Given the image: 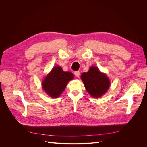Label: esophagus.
<instances>
[{
    "label": "esophagus",
    "instance_id": "1",
    "mask_svg": "<svg viewBox=\"0 0 147 147\" xmlns=\"http://www.w3.org/2000/svg\"><path fill=\"white\" fill-rule=\"evenodd\" d=\"M74 75L76 76V77H79L80 76V72L79 71H75L74 72Z\"/></svg>",
    "mask_w": 147,
    "mask_h": 147
}]
</instances>
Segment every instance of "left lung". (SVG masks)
I'll use <instances>...</instances> for the list:
<instances>
[{"instance_id":"1","label":"left lung","mask_w":147,"mask_h":147,"mask_svg":"<svg viewBox=\"0 0 147 147\" xmlns=\"http://www.w3.org/2000/svg\"><path fill=\"white\" fill-rule=\"evenodd\" d=\"M81 79L88 93L95 98L101 97L110 86L109 79L96 67H92L88 72L83 73Z\"/></svg>"}]
</instances>
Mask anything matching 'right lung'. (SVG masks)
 Segmentation results:
<instances>
[{
    "instance_id": "1",
    "label": "right lung",
    "mask_w": 147,
    "mask_h": 147,
    "mask_svg": "<svg viewBox=\"0 0 147 147\" xmlns=\"http://www.w3.org/2000/svg\"><path fill=\"white\" fill-rule=\"evenodd\" d=\"M74 75L70 72H64L61 67L53 68L51 72L46 77L42 86L46 93L52 98H58L63 92L67 83L72 80Z\"/></svg>"
}]
</instances>
